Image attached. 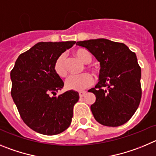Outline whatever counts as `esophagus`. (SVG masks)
<instances>
[{"label":"esophagus","instance_id":"34e87169","mask_svg":"<svg viewBox=\"0 0 156 156\" xmlns=\"http://www.w3.org/2000/svg\"><path fill=\"white\" fill-rule=\"evenodd\" d=\"M85 93H86V92H85V91H81V92H79V96L80 97H83L84 95H85Z\"/></svg>","mask_w":156,"mask_h":156}]
</instances>
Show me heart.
<instances>
[{
  "mask_svg": "<svg viewBox=\"0 0 156 156\" xmlns=\"http://www.w3.org/2000/svg\"><path fill=\"white\" fill-rule=\"evenodd\" d=\"M75 57L84 64H89L92 61V57L91 54L85 49H78L74 53ZM91 69L90 68H88ZM92 70H94L92 69ZM54 71L60 77L65 78L68 76V69L66 65V59L64 54L59 56L54 64ZM93 77L88 73H85L79 76L71 77L65 82L67 89L74 91H82L90 87L93 84Z\"/></svg>",
  "mask_w": 156,
  "mask_h": 156,
  "instance_id": "obj_1",
  "label": "heart"
}]
</instances>
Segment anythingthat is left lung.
<instances>
[{
	"mask_svg": "<svg viewBox=\"0 0 156 156\" xmlns=\"http://www.w3.org/2000/svg\"><path fill=\"white\" fill-rule=\"evenodd\" d=\"M100 63L99 81L88 90L96 99L91 110L96 121L108 127L127 123L141 102V68L125 44L106 39L77 42Z\"/></svg>",
	"mask_w": 156,
	"mask_h": 156,
	"instance_id": "8db88e82",
	"label": "left lung"
}]
</instances>
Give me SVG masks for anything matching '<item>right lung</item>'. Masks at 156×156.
Segmentation results:
<instances>
[{"label": "right lung", "instance_id": "1", "mask_svg": "<svg viewBox=\"0 0 156 156\" xmlns=\"http://www.w3.org/2000/svg\"><path fill=\"white\" fill-rule=\"evenodd\" d=\"M75 43H38L19 55L11 71V94L21 118L40 134H58L71 123L79 94L70 90L54 96L64 85L54 71V64Z\"/></svg>", "mask_w": 156, "mask_h": 156}]
</instances>
